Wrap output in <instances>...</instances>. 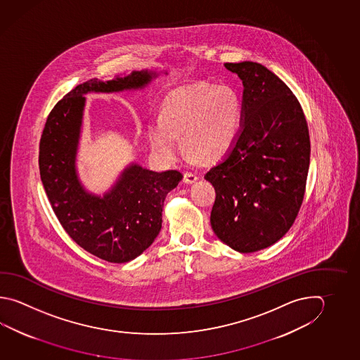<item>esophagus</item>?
I'll return each instance as SVG.
<instances>
[{
    "label": "esophagus",
    "mask_w": 360,
    "mask_h": 360,
    "mask_svg": "<svg viewBox=\"0 0 360 360\" xmlns=\"http://www.w3.org/2000/svg\"><path fill=\"white\" fill-rule=\"evenodd\" d=\"M197 181L196 174H193V173H190V172H186L184 176V182L187 184H195Z\"/></svg>",
    "instance_id": "esophagus-1"
}]
</instances>
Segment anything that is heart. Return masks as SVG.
Segmentation results:
<instances>
[{"instance_id":"heart-1","label":"heart","mask_w":360,"mask_h":360,"mask_svg":"<svg viewBox=\"0 0 360 360\" xmlns=\"http://www.w3.org/2000/svg\"><path fill=\"white\" fill-rule=\"evenodd\" d=\"M239 118V98L228 85L179 89L165 99L162 118L150 122V145L163 160L173 162L181 154L178 136L184 135L186 150L217 160L236 141Z\"/></svg>"}]
</instances>
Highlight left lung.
Wrapping results in <instances>:
<instances>
[{"mask_svg": "<svg viewBox=\"0 0 360 360\" xmlns=\"http://www.w3.org/2000/svg\"><path fill=\"white\" fill-rule=\"evenodd\" d=\"M243 84L240 129L205 176L215 188L212 231L234 251L251 253L284 237L298 215L311 143L292 90L257 62L225 63Z\"/></svg>", "mask_w": 360, "mask_h": 360, "instance_id": "1", "label": "left lung"}]
</instances>
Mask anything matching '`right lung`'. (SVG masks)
I'll return each instance as SVG.
<instances>
[{"mask_svg": "<svg viewBox=\"0 0 360 360\" xmlns=\"http://www.w3.org/2000/svg\"><path fill=\"white\" fill-rule=\"evenodd\" d=\"M158 75L141 70L108 82L90 79L77 85L51 110L41 134V184L56 217L82 248L113 264L132 261L153 245L162 229L164 200L184 176L176 170L158 173L131 163L103 196L89 192L76 168L84 95L141 90Z\"/></svg>", "mask_w": 360, "mask_h": 360, "instance_id": "1", "label": "right lung"}]
</instances>
